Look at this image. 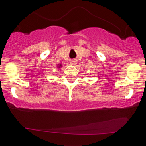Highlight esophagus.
<instances>
[{"mask_svg": "<svg viewBox=\"0 0 146 146\" xmlns=\"http://www.w3.org/2000/svg\"><path fill=\"white\" fill-rule=\"evenodd\" d=\"M70 63L71 65H76V63H77V61H76V59H73V60H71V61H70Z\"/></svg>", "mask_w": 146, "mask_h": 146, "instance_id": "34e87169", "label": "esophagus"}]
</instances>
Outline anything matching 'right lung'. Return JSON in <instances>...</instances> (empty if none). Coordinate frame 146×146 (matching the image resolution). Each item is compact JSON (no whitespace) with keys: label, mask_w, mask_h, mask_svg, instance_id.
Masks as SVG:
<instances>
[{"label":"right lung","mask_w":146,"mask_h":146,"mask_svg":"<svg viewBox=\"0 0 146 146\" xmlns=\"http://www.w3.org/2000/svg\"><path fill=\"white\" fill-rule=\"evenodd\" d=\"M61 65H60V66H58V68H60V67H61Z\"/></svg>","instance_id":"1"}]
</instances>
